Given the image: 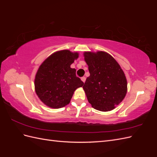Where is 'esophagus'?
Returning a JSON list of instances; mask_svg holds the SVG:
<instances>
[{"mask_svg": "<svg viewBox=\"0 0 157 157\" xmlns=\"http://www.w3.org/2000/svg\"><path fill=\"white\" fill-rule=\"evenodd\" d=\"M86 78L85 77H82L81 78V80H82V81L84 83L85 82V81H86Z\"/></svg>", "mask_w": 157, "mask_h": 157, "instance_id": "esophagus-1", "label": "esophagus"}]
</instances>
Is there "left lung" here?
<instances>
[{"mask_svg":"<svg viewBox=\"0 0 157 157\" xmlns=\"http://www.w3.org/2000/svg\"><path fill=\"white\" fill-rule=\"evenodd\" d=\"M84 56L90 74L83 86L88 102L98 111L113 110L127 92L124 72L117 61L106 52H86Z\"/></svg>","mask_w":157,"mask_h":157,"instance_id":"1","label":"left lung"}]
</instances>
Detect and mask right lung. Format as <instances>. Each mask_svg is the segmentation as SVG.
I'll list each match as a JSON object with an SVG mask.
<instances>
[{"mask_svg":"<svg viewBox=\"0 0 157 157\" xmlns=\"http://www.w3.org/2000/svg\"><path fill=\"white\" fill-rule=\"evenodd\" d=\"M78 54L64 50L49 56L38 69L35 79V92L45 105L58 109L69 103L75 90L84 82L76 75L71 65Z\"/></svg>","mask_w":157,"mask_h":157,"instance_id":"add662e5","label":"right lung"}]
</instances>
